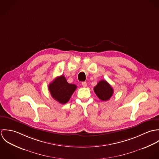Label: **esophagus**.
<instances>
[{"instance_id": "obj_1", "label": "esophagus", "mask_w": 159, "mask_h": 159, "mask_svg": "<svg viewBox=\"0 0 159 159\" xmlns=\"http://www.w3.org/2000/svg\"><path fill=\"white\" fill-rule=\"evenodd\" d=\"M82 86H83V87H84V88H86V86H87V83L86 82H82Z\"/></svg>"}]
</instances>
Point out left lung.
<instances>
[{"label": "left lung", "mask_w": 159, "mask_h": 159, "mask_svg": "<svg viewBox=\"0 0 159 159\" xmlns=\"http://www.w3.org/2000/svg\"><path fill=\"white\" fill-rule=\"evenodd\" d=\"M93 91L97 96L102 101L108 100L113 94V89L105 80L100 81L94 87Z\"/></svg>", "instance_id": "obj_1"}]
</instances>
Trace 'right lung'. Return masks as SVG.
Wrapping results in <instances>:
<instances>
[{
    "label": "right lung",
    "instance_id": "1",
    "mask_svg": "<svg viewBox=\"0 0 159 159\" xmlns=\"http://www.w3.org/2000/svg\"><path fill=\"white\" fill-rule=\"evenodd\" d=\"M77 86L69 84L64 75L55 78L48 86L52 98L61 104H66L70 100Z\"/></svg>",
    "mask_w": 159,
    "mask_h": 159
}]
</instances>
